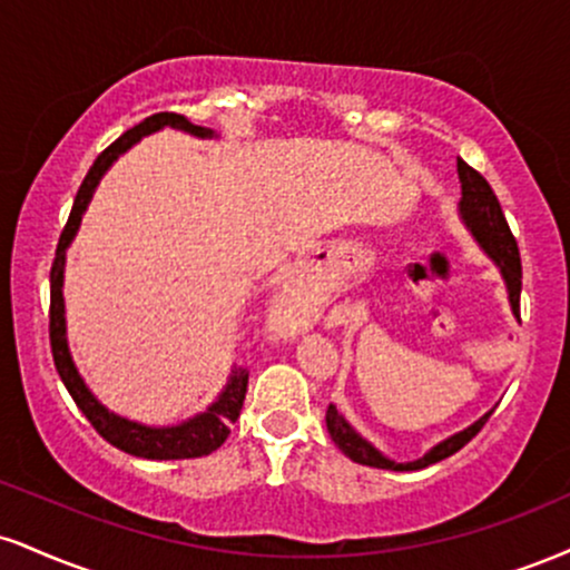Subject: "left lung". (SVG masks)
<instances>
[{"label": "left lung", "instance_id": "obj_1", "mask_svg": "<svg viewBox=\"0 0 570 570\" xmlns=\"http://www.w3.org/2000/svg\"><path fill=\"white\" fill-rule=\"evenodd\" d=\"M459 169V183H462V202H459V209H462L464 223L472 230V236L478 238V244L489 252L493 263L502 267V276L507 281V289H510V303L512 311L520 313V286H523V265H520V249L515 236H512L510 225H507V217L502 212V204H499L497 194L489 185V180L472 169L464 159H456ZM491 414H485L483 420L470 424L462 433L451 435L449 441L438 443L435 449H430L428 454L416 462H393V459L382 456L380 451L374 449L372 443H366L363 438L355 433V430L342 420V414L334 403H328L326 409V430L332 435V441L340 445V451L345 456H351L353 462L366 464V468L376 470H393V472H406V470H422L430 468V464L441 462V459L456 454L459 449H464L472 438L483 430V424L489 422Z\"/></svg>", "mask_w": 570, "mask_h": 570}]
</instances>
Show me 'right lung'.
Wrapping results in <instances>:
<instances>
[{"instance_id":"1","label":"right lung","mask_w":570,"mask_h":570,"mask_svg":"<svg viewBox=\"0 0 570 570\" xmlns=\"http://www.w3.org/2000/svg\"><path fill=\"white\" fill-rule=\"evenodd\" d=\"M161 127H177L185 129V132L198 135V137H209L212 132L204 127L190 125L183 114H173V111H161L142 119L140 125H135L132 129H127L125 135L116 137V140L108 146L102 154L95 159L92 167L85 177V183L79 185V194L73 198L71 215H68V223L63 233H60L58 249H55V259H52V271H50V347H52V361L55 368H58L60 380L68 393H71L73 403L81 409V414L87 416L89 424L98 430L100 438H106L108 443L116 445V449L127 451L132 456H142V459H196V456H207L212 451H217L219 445L228 441L230 435V424L238 420L246 397V385H249V368L242 366L230 374L228 387L225 393L217 397L212 406L198 414L196 420L183 422L180 428H146V424H137L129 420H121V416L111 414L108 409H102L98 401H95L92 393L85 387L81 376L73 366L71 355H68V345H66V321H63V259H66V246L71 244L73 233L79 228V219L85 215L89 196H92L95 185H98L100 175L111 167V161L119 154L132 146V142L140 140L150 132Z\"/></svg>"}]
</instances>
